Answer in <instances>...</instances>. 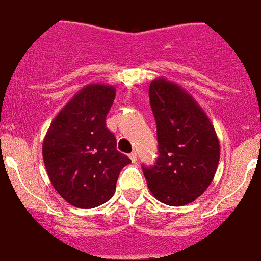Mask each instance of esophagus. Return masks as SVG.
<instances>
[{
    "instance_id": "34e87169",
    "label": "esophagus",
    "mask_w": 261,
    "mask_h": 261,
    "mask_svg": "<svg viewBox=\"0 0 261 261\" xmlns=\"http://www.w3.org/2000/svg\"><path fill=\"white\" fill-rule=\"evenodd\" d=\"M129 158H130V160H132V163H136L137 160V153L136 152H132L130 155H129Z\"/></svg>"
}]
</instances>
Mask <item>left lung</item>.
<instances>
[{"mask_svg": "<svg viewBox=\"0 0 261 261\" xmlns=\"http://www.w3.org/2000/svg\"><path fill=\"white\" fill-rule=\"evenodd\" d=\"M159 156L143 167L148 189L162 203L183 206L205 193L220 160V141L207 114L182 86L166 78L149 85Z\"/></svg>", "mask_w": 261, "mask_h": 261, "instance_id": "8db88e82", "label": "left lung"}]
</instances>
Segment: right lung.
Listing matches in <instances>:
<instances>
[{"instance_id": "right-lung-1", "label": "right lung", "mask_w": 261, "mask_h": 261, "mask_svg": "<svg viewBox=\"0 0 261 261\" xmlns=\"http://www.w3.org/2000/svg\"><path fill=\"white\" fill-rule=\"evenodd\" d=\"M116 89L90 83L56 114L43 140V160L54 189L79 209H93L113 197L118 175L130 163L116 149L106 114Z\"/></svg>"}]
</instances>
